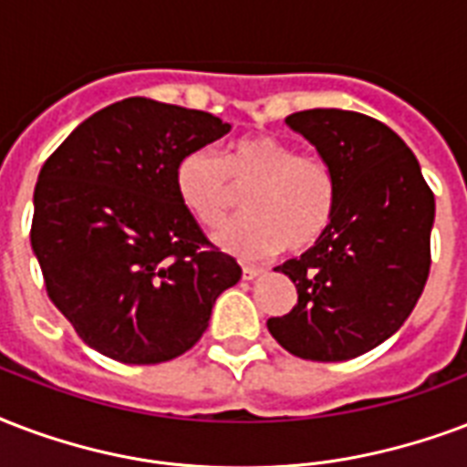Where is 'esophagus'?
I'll list each match as a JSON object with an SVG mask.
<instances>
[{"mask_svg": "<svg viewBox=\"0 0 467 467\" xmlns=\"http://www.w3.org/2000/svg\"><path fill=\"white\" fill-rule=\"evenodd\" d=\"M259 274H262V269H259V266H242V279L254 281Z\"/></svg>", "mask_w": 467, "mask_h": 467, "instance_id": "esophagus-1", "label": "esophagus"}]
</instances>
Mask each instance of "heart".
Masks as SVG:
<instances>
[{"label": "heart", "instance_id": "heart-1", "mask_svg": "<svg viewBox=\"0 0 467 467\" xmlns=\"http://www.w3.org/2000/svg\"><path fill=\"white\" fill-rule=\"evenodd\" d=\"M244 188L242 213L213 233L223 252L244 262L266 259L284 244L306 249L326 233L336 208V178L320 156L296 154L276 137H244L223 154L188 151L176 169V191L193 218L215 225Z\"/></svg>", "mask_w": 467, "mask_h": 467}]
</instances>
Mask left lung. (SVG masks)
I'll use <instances>...</instances> for the list:
<instances>
[{
  "label": "left lung",
  "instance_id": "obj_1",
  "mask_svg": "<svg viewBox=\"0 0 467 467\" xmlns=\"http://www.w3.org/2000/svg\"><path fill=\"white\" fill-rule=\"evenodd\" d=\"M286 127L308 139L336 178V208L311 249L276 272L296 286L286 316L266 320L296 358L340 362L401 328L431 266L436 201L400 134L348 109H306Z\"/></svg>",
  "mask_w": 467,
  "mask_h": 467
}]
</instances>
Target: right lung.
Wrapping results in <instances>:
<instances>
[{
  "instance_id": "right-lung-1",
  "label": "right lung",
  "mask_w": 467,
  "mask_h": 467,
  "mask_svg": "<svg viewBox=\"0 0 467 467\" xmlns=\"http://www.w3.org/2000/svg\"><path fill=\"white\" fill-rule=\"evenodd\" d=\"M233 130L220 117L127 98L67 134L38 173L31 249L53 306L85 345L127 365L193 348L240 265L176 191L188 151Z\"/></svg>"
}]
</instances>
